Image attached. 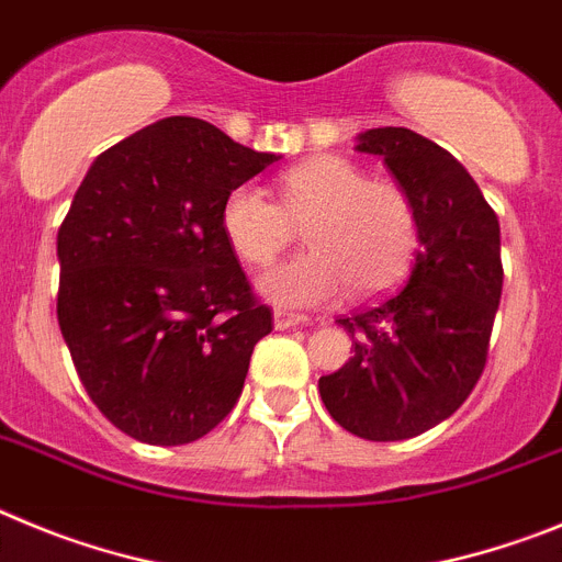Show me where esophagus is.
<instances>
[{"mask_svg": "<svg viewBox=\"0 0 562 562\" xmlns=\"http://www.w3.org/2000/svg\"><path fill=\"white\" fill-rule=\"evenodd\" d=\"M311 318L305 316V313H293V311H282V307H277L274 311V327L277 330H291V327H302L307 325Z\"/></svg>", "mask_w": 562, "mask_h": 562, "instance_id": "34e87169", "label": "esophagus"}]
</instances>
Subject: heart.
Here are the masks:
<instances>
[{"mask_svg": "<svg viewBox=\"0 0 562 562\" xmlns=\"http://www.w3.org/2000/svg\"><path fill=\"white\" fill-rule=\"evenodd\" d=\"M305 226V255L262 277L277 305L313 307L378 296L406 277L417 255L419 224L412 195L397 181L369 179L358 161L313 156L280 173L277 201L257 184L235 187L221 206V229L249 266H269Z\"/></svg>", "mask_w": 562, "mask_h": 562, "instance_id": "heart-1", "label": "heart"}]
</instances>
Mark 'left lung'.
Segmentation results:
<instances>
[{"label":"left lung","instance_id":"1","mask_svg":"<svg viewBox=\"0 0 562 562\" xmlns=\"http://www.w3.org/2000/svg\"><path fill=\"white\" fill-rule=\"evenodd\" d=\"M358 150L381 156L412 195L419 249L406 285L338 318L356 352L318 378V394L350 434L397 442L451 417L482 378L502 302V229L468 170L426 136L372 128Z\"/></svg>","mask_w":562,"mask_h":562}]
</instances>
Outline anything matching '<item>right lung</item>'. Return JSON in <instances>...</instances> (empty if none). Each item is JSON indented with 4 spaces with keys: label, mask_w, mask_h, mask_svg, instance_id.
Here are the masks:
<instances>
[{
    "label": "right lung",
    "mask_w": 562,
    "mask_h": 562,
    "mask_svg": "<svg viewBox=\"0 0 562 562\" xmlns=\"http://www.w3.org/2000/svg\"><path fill=\"white\" fill-rule=\"evenodd\" d=\"M277 161L195 117L94 159L58 229V325L111 426L148 445L210 434L274 327L221 229L226 195Z\"/></svg>",
    "instance_id": "obj_1"
}]
</instances>
